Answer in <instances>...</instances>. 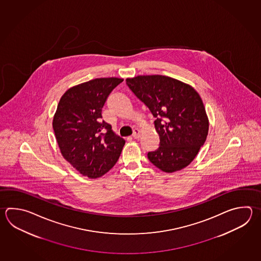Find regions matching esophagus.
Returning a JSON list of instances; mask_svg holds the SVG:
<instances>
[{
	"label": "esophagus",
	"mask_w": 261,
	"mask_h": 261,
	"mask_svg": "<svg viewBox=\"0 0 261 261\" xmlns=\"http://www.w3.org/2000/svg\"><path fill=\"white\" fill-rule=\"evenodd\" d=\"M139 136H140V132H139V129H134L133 135H132L134 139H139Z\"/></svg>",
	"instance_id": "1"
}]
</instances>
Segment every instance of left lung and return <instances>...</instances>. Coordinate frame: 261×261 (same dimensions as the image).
Returning <instances> with one entry per match:
<instances>
[{
	"instance_id": "obj_1",
	"label": "left lung",
	"mask_w": 261,
	"mask_h": 261,
	"mask_svg": "<svg viewBox=\"0 0 261 261\" xmlns=\"http://www.w3.org/2000/svg\"><path fill=\"white\" fill-rule=\"evenodd\" d=\"M126 85L155 118L160 146L148 152L151 164L166 173L192 163L207 137V115L202 98L191 85L163 75L126 79Z\"/></svg>"
}]
</instances>
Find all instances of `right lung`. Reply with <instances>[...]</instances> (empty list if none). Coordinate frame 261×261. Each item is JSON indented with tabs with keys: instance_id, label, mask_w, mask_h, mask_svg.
Masks as SVG:
<instances>
[{
	"instance_id": "1",
	"label": "right lung",
	"mask_w": 261,
	"mask_h": 261,
	"mask_svg": "<svg viewBox=\"0 0 261 261\" xmlns=\"http://www.w3.org/2000/svg\"><path fill=\"white\" fill-rule=\"evenodd\" d=\"M122 79L97 78L65 92L53 120L61 154L83 176L97 178L112 169L124 146V139L102 121V108Z\"/></svg>"
}]
</instances>
